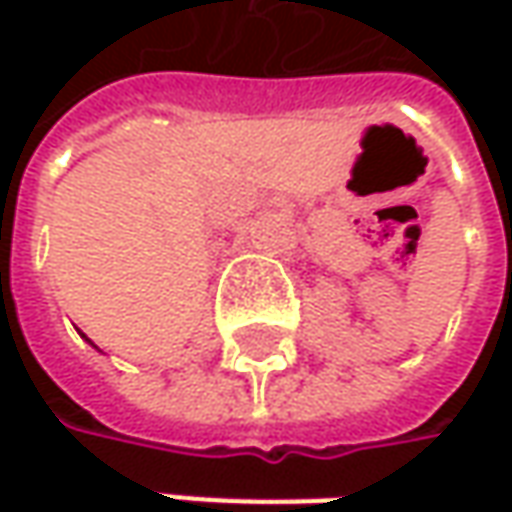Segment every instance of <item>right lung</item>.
<instances>
[{
    "instance_id": "right-lung-1",
    "label": "right lung",
    "mask_w": 512,
    "mask_h": 512,
    "mask_svg": "<svg viewBox=\"0 0 512 512\" xmlns=\"http://www.w3.org/2000/svg\"><path fill=\"white\" fill-rule=\"evenodd\" d=\"M82 336H85V333H82ZM88 342H90V339H88Z\"/></svg>"
}]
</instances>
